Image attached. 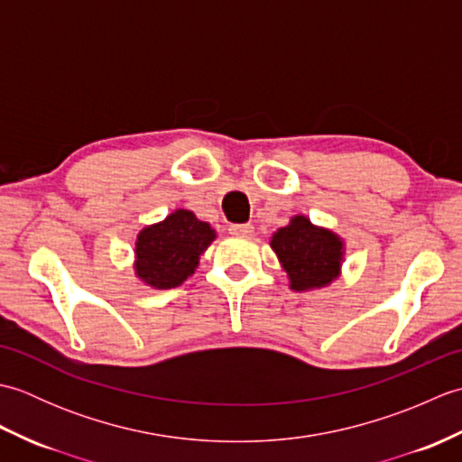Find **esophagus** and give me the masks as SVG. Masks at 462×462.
<instances>
[{
  "instance_id": "obj_1",
  "label": "esophagus",
  "mask_w": 462,
  "mask_h": 462,
  "mask_svg": "<svg viewBox=\"0 0 462 462\" xmlns=\"http://www.w3.org/2000/svg\"><path fill=\"white\" fill-rule=\"evenodd\" d=\"M230 234H234V236H252L254 226L252 224H232Z\"/></svg>"
}]
</instances>
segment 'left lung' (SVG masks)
<instances>
[{
    "mask_svg": "<svg viewBox=\"0 0 462 462\" xmlns=\"http://www.w3.org/2000/svg\"><path fill=\"white\" fill-rule=\"evenodd\" d=\"M270 248L286 272L290 290L300 293L331 286L346 262V240L303 214L291 216L272 234Z\"/></svg>",
    "mask_w": 462,
    "mask_h": 462,
    "instance_id": "obj_1",
    "label": "left lung"
}]
</instances>
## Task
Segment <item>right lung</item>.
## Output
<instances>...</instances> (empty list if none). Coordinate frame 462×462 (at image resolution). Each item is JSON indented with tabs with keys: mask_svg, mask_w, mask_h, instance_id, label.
<instances>
[{
	"mask_svg": "<svg viewBox=\"0 0 462 462\" xmlns=\"http://www.w3.org/2000/svg\"><path fill=\"white\" fill-rule=\"evenodd\" d=\"M214 240L216 230L208 222L196 218L192 210L176 208L136 234L134 276L152 290L180 286L199 268L200 256Z\"/></svg>",
	"mask_w": 462,
	"mask_h": 462,
	"instance_id": "add662e5",
	"label": "right lung"
}]
</instances>
